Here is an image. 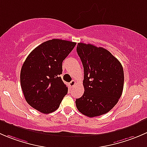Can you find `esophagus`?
I'll use <instances>...</instances> for the list:
<instances>
[{
    "label": "esophagus",
    "mask_w": 147,
    "mask_h": 147,
    "mask_svg": "<svg viewBox=\"0 0 147 147\" xmlns=\"http://www.w3.org/2000/svg\"><path fill=\"white\" fill-rule=\"evenodd\" d=\"M75 84H76V81L75 80H72L70 82H69V86H70L71 87H73Z\"/></svg>",
    "instance_id": "1"
}]
</instances>
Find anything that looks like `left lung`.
I'll return each mask as SVG.
<instances>
[{
	"mask_svg": "<svg viewBox=\"0 0 147 147\" xmlns=\"http://www.w3.org/2000/svg\"><path fill=\"white\" fill-rule=\"evenodd\" d=\"M77 52L84 68V94L76 99L80 112L89 117L110 111L121 96L124 70L119 60L103 47L80 42Z\"/></svg>",
	"mask_w": 147,
	"mask_h": 147,
	"instance_id": "1",
	"label": "left lung"
}]
</instances>
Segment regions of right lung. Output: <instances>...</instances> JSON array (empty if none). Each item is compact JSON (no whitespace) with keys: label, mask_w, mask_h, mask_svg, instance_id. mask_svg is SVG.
<instances>
[{"label":"right lung","mask_w":147,"mask_h":147,"mask_svg":"<svg viewBox=\"0 0 147 147\" xmlns=\"http://www.w3.org/2000/svg\"><path fill=\"white\" fill-rule=\"evenodd\" d=\"M76 42L53 39L35 47L25 60L20 71V85L26 102L43 114L60 107L68 88L60 75L63 62Z\"/></svg>","instance_id":"right-lung-1"}]
</instances>
